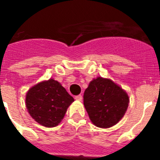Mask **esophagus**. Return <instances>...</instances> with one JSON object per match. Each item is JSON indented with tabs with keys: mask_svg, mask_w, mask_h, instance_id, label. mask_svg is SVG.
<instances>
[{
	"mask_svg": "<svg viewBox=\"0 0 160 160\" xmlns=\"http://www.w3.org/2000/svg\"><path fill=\"white\" fill-rule=\"evenodd\" d=\"M75 99L78 100V101H82V96L81 94H78V95L75 96Z\"/></svg>",
	"mask_w": 160,
	"mask_h": 160,
	"instance_id": "esophagus-1",
	"label": "esophagus"
}]
</instances>
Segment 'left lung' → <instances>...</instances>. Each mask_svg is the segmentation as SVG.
<instances>
[{
  "instance_id": "obj_1",
  "label": "left lung",
  "mask_w": 160,
  "mask_h": 160,
  "mask_svg": "<svg viewBox=\"0 0 160 160\" xmlns=\"http://www.w3.org/2000/svg\"><path fill=\"white\" fill-rule=\"evenodd\" d=\"M83 102L91 122L96 127L107 128L123 117L129 97L111 80L99 77L90 82L85 90Z\"/></svg>"
}]
</instances>
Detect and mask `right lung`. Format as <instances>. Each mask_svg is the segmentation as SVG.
I'll return each mask as SVG.
<instances>
[{
    "instance_id": "1",
    "label": "right lung",
    "mask_w": 160,
    "mask_h": 160,
    "mask_svg": "<svg viewBox=\"0 0 160 160\" xmlns=\"http://www.w3.org/2000/svg\"><path fill=\"white\" fill-rule=\"evenodd\" d=\"M73 98L53 79L42 82L28 91L25 98L29 114L36 122L47 128L58 125Z\"/></svg>"
}]
</instances>
